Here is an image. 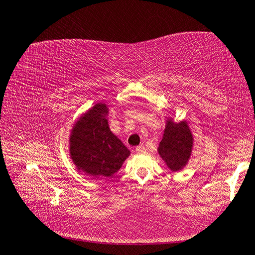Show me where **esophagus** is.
Instances as JSON below:
<instances>
[{"label": "esophagus", "instance_id": "1", "mask_svg": "<svg viewBox=\"0 0 255 255\" xmlns=\"http://www.w3.org/2000/svg\"><path fill=\"white\" fill-rule=\"evenodd\" d=\"M135 150H136L137 154H142V152H145V151H146V148H145V146L140 145V146H137Z\"/></svg>", "mask_w": 255, "mask_h": 255}]
</instances>
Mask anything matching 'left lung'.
<instances>
[{"label":"left lung","instance_id":"left-lung-1","mask_svg":"<svg viewBox=\"0 0 255 255\" xmlns=\"http://www.w3.org/2000/svg\"><path fill=\"white\" fill-rule=\"evenodd\" d=\"M193 135L186 122L176 124L167 119L158 154L172 172H178L188 163L193 149Z\"/></svg>","mask_w":255,"mask_h":255}]
</instances>
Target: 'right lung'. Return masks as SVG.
<instances>
[{
  "label": "right lung",
  "instance_id": "add662e5",
  "mask_svg": "<svg viewBox=\"0 0 255 255\" xmlns=\"http://www.w3.org/2000/svg\"><path fill=\"white\" fill-rule=\"evenodd\" d=\"M106 104H96L73 125L70 157L78 170L94 178H107L117 173L130 155L128 148L112 132Z\"/></svg>",
  "mask_w": 255,
  "mask_h": 255
}]
</instances>
